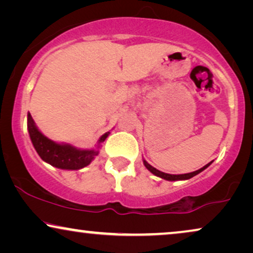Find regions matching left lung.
Returning <instances> with one entry per match:
<instances>
[{"instance_id":"left-lung-1","label":"left lung","mask_w":253,"mask_h":253,"mask_svg":"<svg viewBox=\"0 0 253 253\" xmlns=\"http://www.w3.org/2000/svg\"><path fill=\"white\" fill-rule=\"evenodd\" d=\"M144 165H145V167H146L148 170H150L152 174H154L155 176H159V177H161V178H164V179H167V181H183V179H189V178H191V177H193V176H196V175H198L199 172H202L204 169H206L207 167H209V166L211 165V162L210 164H207L206 166H204L203 168H200V169H198V170H196V171H192V172H189V174H181V175H171V174H166V172H162V171H160V170H158L157 168H154V167H152V166L150 165V164H147L146 161L144 160Z\"/></svg>"}]
</instances>
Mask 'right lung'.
Wrapping results in <instances>:
<instances>
[{
	"label": "right lung",
	"instance_id": "obj_1",
	"mask_svg": "<svg viewBox=\"0 0 253 253\" xmlns=\"http://www.w3.org/2000/svg\"><path fill=\"white\" fill-rule=\"evenodd\" d=\"M27 129H29L31 140H32L37 153L40 155L43 161L56 168L77 170V169L88 166L94 157L99 154L98 150H79L69 144H57L48 139L38 130L30 113L27 115ZM108 134L109 132L102 134L99 139L98 147H100V144L105 141Z\"/></svg>",
	"mask_w": 253,
	"mask_h": 253
}]
</instances>
